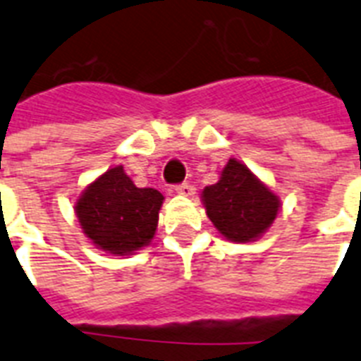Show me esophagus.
<instances>
[{
	"label": "esophagus",
	"instance_id": "34e87169",
	"mask_svg": "<svg viewBox=\"0 0 361 361\" xmlns=\"http://www.w3.org/2000/svg\"><path fill=\"white\" fill-rule=\"evenodd\" d=\"M176 192L181 196H192L195 195V187L190 183H181V185H176Z\"/></svg>",
	"mask_w": 361,
	"mask_h": 361
}]
</instances>
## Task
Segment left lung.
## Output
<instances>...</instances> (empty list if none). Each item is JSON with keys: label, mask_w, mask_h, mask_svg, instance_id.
<instances>
[{"label": "left lung", "mask_w": 361, "mask_h": 361, "mask_svg": "<svg viewBox=\"0 0 361 361\" xmlns=\"http://www.w3.org/2000/svg\"><path fill=\"white\" fill-rule=\"evenodd\" d=\"M200 198L213 226L231 243L257 241L282 207L280 196L235 157L228 161L216 183L202 190Z\"/></svg>", "instance_id": "1"}]
</instances>
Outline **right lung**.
<instances>
[{
  "label": "right lung",
  "mask_w": 361,
  "mask_h": 361,
  "mask_svg": "<svg viewBox=\"0 0 361 361\" xmlns=\"http://www.w3.org/2000/svg\"><path fill=\"white\" fill-rule=\"evenodd\" d=\"M163 200L159 190L140 189L124 166L116 165L85 187L74 211L96 248L114 256H131L154 239Z\"/></svg>",
  "instance_id": "add662e5"
}]
</instances>
